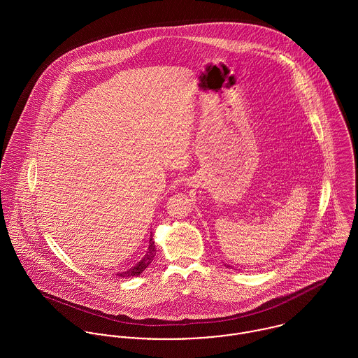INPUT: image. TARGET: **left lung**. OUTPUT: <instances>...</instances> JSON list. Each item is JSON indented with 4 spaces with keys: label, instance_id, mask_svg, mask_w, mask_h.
Instances as JSON below:
<instances>
[{
    "label": "left lung",
    "instance_id": "1",
    "mask_svg": "<svg viewBox=\"0 0 358 358\" xmlns=\"http://www.w3.org/2000/svg\"><path fill=\"white\" fill-rule=\"evenodd\" d=\"M229 267H230V266H229Z\"/></svg>",
    "mask_w": 358,
    "mask_h": 358
}]
</instances>
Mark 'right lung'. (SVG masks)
<instances>
[{
    "label": "right lung",
    "instance_id": "obj_1",
    "mask_svg": "<svg viewBox=\"0 0 358 358\" xmlns=\"http://www.w3.org/2000/svg\"><path fill=\"white\" fill-rule=\"evenodd\" d=\"M155 245H154L153 233L150 236V240H149V248L146 251V255L143 256L135 266H132L131 268L125 270V271H121V273H117L115 275L117 277H121V278H127V277H136L139 274H142L146 267L153 262L154 256H155Z\"/></svg>",
    "mask_w": 358,
    "mask_h": 358
}]
</instances>
